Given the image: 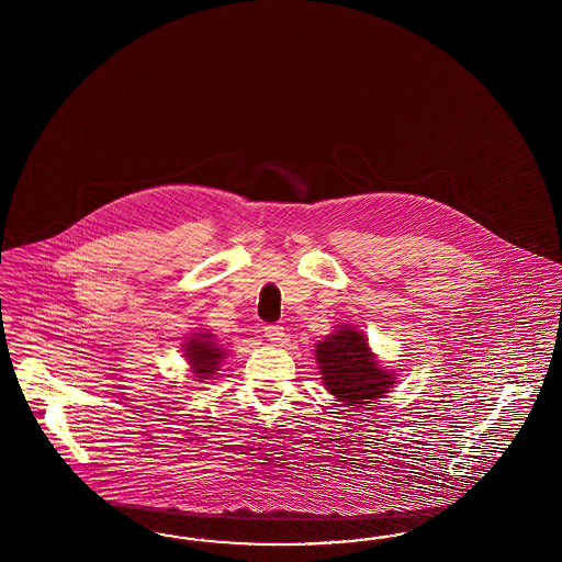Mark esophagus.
I'll return each instance as SVG.
<instances>
[{
    "mask_svg": "<svg viewBox=\"0 0 562 562\" xmlns=\"http://www.w3.org/2000/svg\"><path fill=\"white\" fill-rule=\"evenodd\" d=\"M263 331H266V338L272 341V344H280V341L284 340V327L282 325H266Z\"/></svg>",
    "mask_w": 562,
    "mask_h": 562,
    "instance_id": "esophagus-1",
    "label": "esophagus"
}]
</instances>
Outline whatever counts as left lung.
Instances as JSON below:
<instances>
[{
    "mask_svg": "<svg viewBox=\"0 0 562 562\" xmlns=\"http://www.w3.org/2000/svg\"><path fill=\"white\" fill-rule=\"evenodd\" d=\"M317 360L327 392L346 406L371 404L392 387L393 376L379 369L367 338L355 325H344L317 344Z\"/></svg>",
    "mask_w": 562,
    "mask_h": 562,
    "instance_id": "8db88e82",
    "label": "left lung"
}]
</instances>
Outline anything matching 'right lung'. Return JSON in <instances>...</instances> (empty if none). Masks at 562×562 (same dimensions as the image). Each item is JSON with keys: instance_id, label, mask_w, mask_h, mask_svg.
<instances>
[{"instance_id": "right-lung-1", "label": "right lung", "mask_w": 562, "mask_h": 562, "mask_svg": "<svg viewBox=\"0 0 562 562\" xmlns=\"http://www.w3.org/2000/svg\"><path fill=\"white\" fill-rule=\"evenodd\" d=\"M210 338L212 336L204 334L195 340L188 341V348H186V352H188L186 357H188L193 373H198V376H202V379H207L216 373L218 364L224 358V350Z\"/></svg>"}]
</instances>
